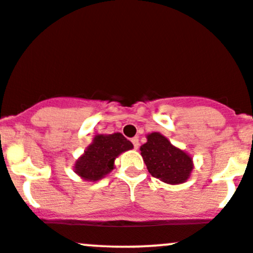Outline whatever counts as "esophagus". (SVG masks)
<instances>
[{
    "instance_id": "obj_1",
    "label": "esophagus",
    "mask_w": 253,
    "mask_h": 253,
    "mask_svg": "<svg viewBox=\"0 0 253 253\" xmlns=\"http://www.w3.org/2000/svg\"><path fill=\"white\" fill-rule=\"evenodd\" d=\"M131 142L133 143V147H134V149H138V147H139V142H138V138H137V137L132 138Z\"/></svg>"
}]
</instances>
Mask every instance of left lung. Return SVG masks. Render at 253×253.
I'll list each match as a JSON object with an SVG mask.
<instances>
[{"mask_svg":"<svg viewBox=\"0 0 253 253\" xmlns=\"http://www.w3.org/2000/svg\"><path fill=\"white\" fill-rule=\"evenodd\" d=\"M140 155L153 177L167 184H182L190 178L194 169L193 158L174 147L159 132L147 134V143L140 147Z\"/></svg>","mask_w":253,"mask_h":253,"instance_id":"8db88e82","label":"left lung"}]
</instances>
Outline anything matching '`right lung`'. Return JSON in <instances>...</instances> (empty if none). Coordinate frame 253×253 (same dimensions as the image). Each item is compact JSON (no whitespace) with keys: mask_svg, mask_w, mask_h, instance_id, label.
Listing matches in <instances>:
<instances>
[{"mask_svg":"<svg viewBox=\"0 0 253 253\" xmlns=\"http://www.w3.org/2000/svg\"><path fill=\"white\" fill-rule=\"evenodd\" d=\"M133 144L121 133L97 134L84 153L76 160L74 171L86 182H97L110 173L120 154L131 150Z\"/></svg>","mask_w":253,"mask_h":253,"instance_id":"1","label":"right lung"}]
</instances>
